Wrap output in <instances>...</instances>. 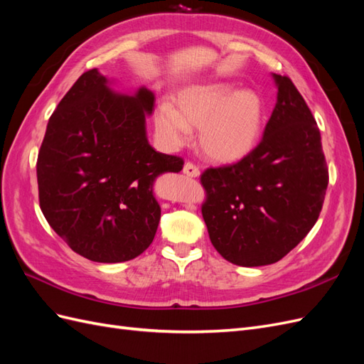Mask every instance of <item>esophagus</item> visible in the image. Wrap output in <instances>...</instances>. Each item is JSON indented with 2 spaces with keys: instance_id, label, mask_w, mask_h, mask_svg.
I'll return each mask as SVG.
<instances>
[{
  "instance_id": "1",
  "label": "esophagus",
  "mask_w": 364,
  "mask_h": 364,
  "mask_svg": "<svg viewBox=\"0 0 364 364\" xmlns=\"http://www.w3.org/2000/svg\"><path fill=\"white\" fill-rule=\"evenodd\" d=\"M183 174H186V176H190V178H197V176H199V167H197L196 164H193L191 161H188V162H185V165H183Z\"/></svg>"
}]
</instances>
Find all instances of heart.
<instances>
[{"instance_id":"1","label":"heart","mask_w":364,"mask_h":364,"mask_svg":"<svg viewBox=\"0 0 364 364\" xmlns=\"http://www.w3.org/2000/svg\"><path fill=\"white\" fill-rule=\"evenodd\" d=\"M178 109L161 105L155 112L158 135L168 146H183L191 127H200V147L217 162H235L257 144L262 103L255 92H235L228 85L190 87L178 95Z\"/></svg>"}]
</instances>
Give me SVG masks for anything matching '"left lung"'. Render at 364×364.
Wrapping results in <instances>:
<instances>
[{"mask_svg":"<svg viewBox=\"0 0 364 364\" xmlns=\"http://www.w3.org/2000/svg\"><path fill=\"white\" fill-rule=\"evenodd\" d=\"M278 103L258 146L200 174L209 240L226 261L258 267L282 259L322 211L328 167L316 119L287 75L273 74Z\"/></svg>","mask_w":364,"mask_h":364,"instance_id":"left-lung-1","label":"left lung"}]
</instances>
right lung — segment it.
Returning a JSON list of instances; mask_svg holds the SVG:
<instances>
[{"label":"right lung","instance_id":"right-lung-1","mask_svg":"<svg viewBox=\"0 0 364 364\" xmlns=\"http://www.w3.org/2000/svg\"><path fill=\"white\" fill-rule=\"evenodd\" d=\"M155 95L109 91L95 68L83 73L50 117L36 162L39 205L48 225L75 253L95 262L141 255L155 238L159 174L183 159L153 149L146 114Z\"/></svg>","mask_w":364,"mask_h":364}]
</instances>
